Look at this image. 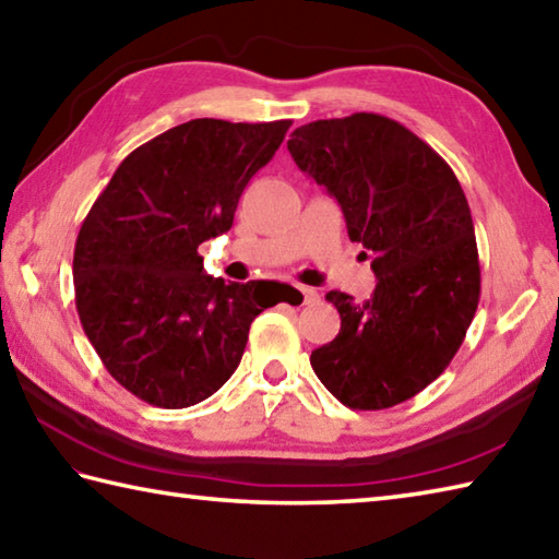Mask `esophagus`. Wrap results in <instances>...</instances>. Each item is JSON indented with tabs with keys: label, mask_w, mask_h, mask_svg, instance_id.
<instances>
[{
	"label": "esophagus",
	"mask_w": 559,
	"mask_h": 559,
	"mask_svg": "<svg viewBox=\"0 0 559 559\" xmlns=\"http://www.w3.org/2000/svg\"><path fill=\"white\" fill-rule=\"evenodd\" d=\"M292 292H294V294L299 292V294H301V301L309 304V307H311V304H319V299H321L319 292L311 289V287H301V284H297V287H294Z\"/></svg>",
	"instance_id": "obj_1"
}]
</instances>
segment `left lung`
<instances>
[{
    "label": "left lung",
    "mask_w": 559,
    "mask_h": 559,
    "mask_svg": "<svg viewBox=\"0 0 559 559\" xmlns=\"http://www.w3.org/2000/svg\"><path fill=\"white\" fill-rule=\"evenodd\" d=\"M287 148L374 255L370 299L325 294L341 331L311 353L313 372L347 408L402 404L445 372L475 319L481 277L465 192L443 157L382 114L299 126Z\"/></svg>",
    "instance_id": "8db88e82"
}]
</instances>
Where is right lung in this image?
<instances>
[{
    "label": "right lung",
    "mask_w": 559,
    "mask_h": 559,
    "mask_svg": "<svg viewBox=\"0 0 559 559\" xmlns=\"http://www.w3.org/2000/svg\"><path fill=\"white\" fill-rule=\"evenodd\" d=\"M292 121L192 119L116 167L75 243L80 323L107 372L141 402L187 408L218 392L250 323L282 299L204 272L199 246L234 226L238 199Z\"/></svg>",
    "instance_id": "add662e5"
}]
</instances>
